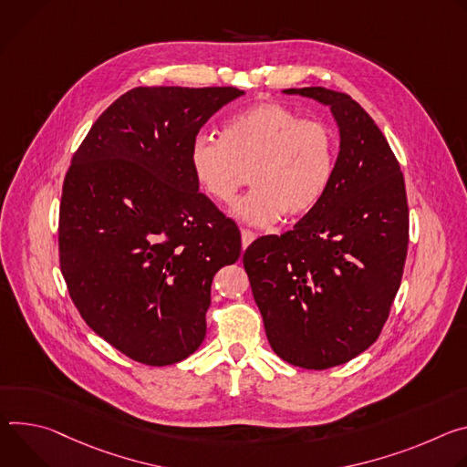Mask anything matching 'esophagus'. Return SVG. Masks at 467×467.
<instances>
[{"label": "esophagus", "instance_id": "obj_1", "mask_svg": "<svg viewBox=\"0 0 467 467\" xmlns=\"http://www.w3.org/2000/svg\"><path fill=\"white\" fill-rule=\"evenodd\" d=\"M255 239V234L250 230H241V241H243V248H246L252 241Z\"/></svg>", "mask_w": 467, "mask_h": 467}]
</instances>
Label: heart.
Here are the masks:
<instances>
[{"label":"heart","mask_w":467,"mask_h":467,"mask_svg":"<svg viewBox=\"0 0 467 467\" xmlns=\"http://www.w3.org/2000/svg\"><path fill=\"white\" fill-rule=\"evenodd\" d=\"M337 163V139L321 120H306L282 103L267 101L232 117L223 137L196 135L189 165L200 189L217 203H230L250 174L248 194L232 215L265 228L306 215L328 192Z\"/></svg>","instance_id":"obj_1"}]
</instances>
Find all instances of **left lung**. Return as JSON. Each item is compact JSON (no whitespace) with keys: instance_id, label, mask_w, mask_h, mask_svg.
I'll list each match as a JSON object with an SVG mask.
<instances>
[{"instance_id":"obj_1","label":"left lung","mask_w":467,"mask_h":467,"mask_svg":"<svg viewBox=\"0 0 467 467\" xmlns=\"http://www.w3.org/2000/svg\"><path fill=\"white\" fill-rule=\"evenodd\" d=\"M282 92L330 109L339 131L336 174L316 210L284 235L252 243L243 265L273 350L321 371L369 348L388 319L406 260V189L386 137L348 94Z\"/></svg>"}]
</instances>
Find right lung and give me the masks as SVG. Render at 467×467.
<instances>
[{
    "mask_svg": "<svg viewBox=\"0 0 467 467\" xmlns=\"http://www.w3.org/2000/svg\"><path fill=\"white\" fill-rule=\"evenodd\" d=\"M235 87H137L92 124L67 172L61 271L85 323L140 364L191 356L241 235L198 192L189 146Z\"/></svg>",
    "mask_w": 467,
    "mask_h": 467,
    "instance_id": "1",
    "label": "right lung"
}]
</instances>
